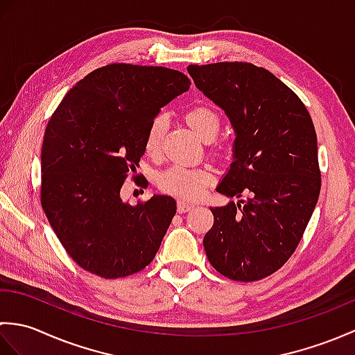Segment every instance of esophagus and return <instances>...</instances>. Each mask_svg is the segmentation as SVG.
<instances>
[{"mask_svg":"<svg viewBox=\"0 0 355 355\" xmlns=\"http://www.w3.org/2000/svg\"><path fill=\"white\" fill-rule=\"evenodd\" d=\"M192 209H193V205H191V202H186V201H182V200L177 202L178 214H186V212H189V210H192Z\"/></svg>","mask_w":355,"mask_h":355,"instance_id":"1","label":"esophagus"}]
</instances>
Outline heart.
Instances as JSON below:
<instances>
[{
  "mask_svg": "<svg viewBox=\"0 0 355 355\" xmlns=\"http://www.w3.org/2000/svg\"><path fill=\"white\" fill-rule=\"evenodd\" d=\"M186 120L205 140H212L220 131V117L207 105H195L186 112ZM166 126H168V117L164 112H158L150 120L145 134V149L148 154L155 155L160 150ZM214 182L215 173L207 166L187 168V166L173 164L158 173L157 177V184L163 192L187 201L201 198L202 193Z\"/></svg>",
  "mask_w": 355,
  "mask_h": 355,
  "instance_id": "heart-1",
  "label": "heart"
}]
</instances>
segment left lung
Segmentation results:
<instances>
[{
	"instance_id": "obj_1",
	"label": "left lung",
	"mask_w": 355,
	"mask_h": 355,
	"mask_svg": "<svg viewBox=\"0 0 355 355\" xmlns=\"http://www.w3.org/2000/svg\"><path fill=\"white\" fill-rule=\"evenodd\" d=\"M187 71L235 128V160L216 187L238 198L210 209L202 244L209 262L232 281L273 275L296 250L320 192L318 135L297 94L248 62L189 65Z\"/></svg>"
}]
</instances>
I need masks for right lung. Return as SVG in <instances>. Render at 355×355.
I'll list each match as a JSON object with an SVG mask.
<instances>
[{
	"instance_id": "right-lung-1",
	"label": "right lung",
	"mask_w": 355,
	"mask_h": 355,
	"mask_svg": "<svg viewBox=\"0 0 355 355\" xmlns=\"http://www.w3.org/2000/svg\"><path fill=\"white\" fill-rule=\"evenodd\" d=\"M189 87L178 70L114 62L79 80L51 114L41 206L67 253L89 273L125 277L155 258L175 200L157 195L132 207L120 189L145 154L150 120Z\"/></svg>"
}]
</instances>
